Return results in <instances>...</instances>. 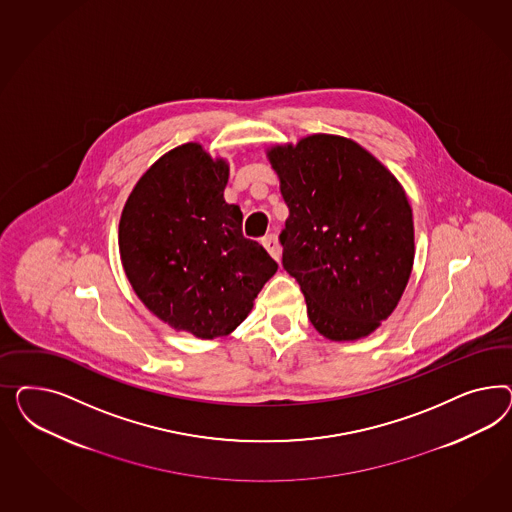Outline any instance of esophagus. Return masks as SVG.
<instances>
[{
    "mask_svg": "<svg viewBox=\"0 0 512 512\" xmlns=\"http://www.w3.org/2000/svg\"><path fill=\"white\" fill-rule=\"evenodd\" d=\"M263 246L264 249L270 253V257L279 263V259H281V249H279L278 236H276V234L264 236Z\"/></svg>",
    "mask_w": 512,
    "mask_h": 512,
    "instance_id": "obj_1",
    "label": "esophagus"
}]
</instances>
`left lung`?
<instances>
[{"label":"left lung","instance_id":"left-lung-1","mask_svg":"<svg viewBox=\"0 0 512 512\" xmlns=\"http://www.w3.org/2000/svg\"><path fill=\"white\" fill-rule=\"evenodd\" d=\"M266 157L289 208L283 268L304 293L311 325L332 341L370 336L396 310L415 261L402 184L340 135L276 144Z\"/></svg>","mask_w":512,"mask_h":512}]
</instances>
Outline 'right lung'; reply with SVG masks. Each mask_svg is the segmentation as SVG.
<instances>
[{"label": "right lung", "mask_w": 512, "mask_h": 512, "mask_svg": "<svg viewBox=\"0 0 512 512\" xmlns=\"http://www.w3.org/2000/svg\"><path fill=\"white\" fill-rule=\"evenodd\" d=\"M229 163L199 142L161 155L140 176L120 217V257L142 304L178 332L229 336L278 270L242 234V212L223 191Z\"/></svg>", "instance_id": "right-lung-1"}]
</instances>
